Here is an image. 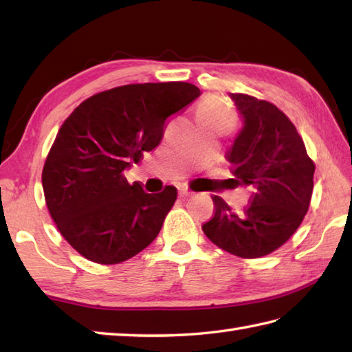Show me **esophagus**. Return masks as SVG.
I'll list each match as a JSON object with an SVG mask.
<instances>
[{
  "label": "esophagus",
  "instance_id": "obj_1",
  "mask_svg": "<svg viewBox=\"0 0 352 352\" xmlns=\"http://www.w3.org/2000/svg\"><path fill=\"white\" fill-rule=\"evenodd\" d=\"M190 195H192V192L188 188H184V186H180V188H178V197H180V198H186V197H190Z\"/></svg>",
  "mask_w": 352,
  "mask_h": 352
}]
</instances>
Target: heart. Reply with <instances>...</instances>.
Returning a JSON list of instances; mask_svg holds the SVG:
<instances>
[{
  "mask_svg": "<svg viewBox=\"0 0 352 352\" xmlns=\"http://www.w3.org/2000/svg\"><path fill=\"white\" fill-rule=\"evenodd\" d=\"M198 119L201 122L206 124H227L233 125L236 113L230 104L219 98V96H213V98L206 100L198 107Z\"/></svg>",
  "mask_w": 352,
  "mask_h": 352,
  "instance_id": "b5f03b06",
  "label": "heart"
}]
</instances>
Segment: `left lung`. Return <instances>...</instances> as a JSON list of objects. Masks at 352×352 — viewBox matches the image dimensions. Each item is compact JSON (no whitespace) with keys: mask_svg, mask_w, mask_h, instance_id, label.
<instances>
[{"mask_svg":"<svg viewBox=\"0 0 352 352\" xmlns=\"http://www.w3.org/2000/svg\"><path fill=\"white\" fill-rule=\"evenodd\" d=\"M243 126L227 153L231 186H246L251 204L234 213L219 197L203 226L210 241L233 256L258 258L286 243L309 210L315 163L290 119L274 104L230 94Z\"/></svg>","mask_w":352,"mask_h":352,"instance_id":"left-lung-1","label":"left lung"}]
</instances>
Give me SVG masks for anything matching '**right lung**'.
<instances>
[{"instance_id": "right-lung-1", "label": "right lung", "mask_w": 352, "mask_h": 352, "mask_svg": "<svg viewBox=\"0 0 352 352\" xmlns=\"http://www.w3.org/2000/svg\"><path fill=\"white\" fill-rule=\"evenodd\" d=\"M199 94L183 81L126 85L91 96L63 122L42 186L52 221L81 256L121 263L160 233L177 189L149 195L122 172L160 144L166 119Z\"/></svg>"}]
</instances>
